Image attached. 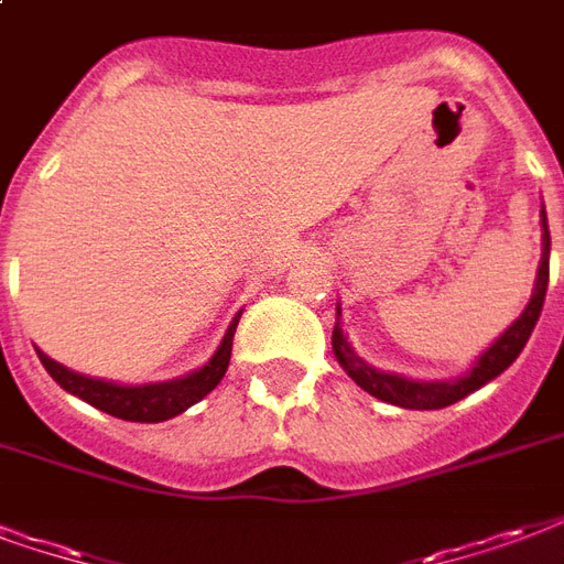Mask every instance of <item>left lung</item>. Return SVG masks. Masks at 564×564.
<instances>
[{
    "mask_svg": "<svg viewBox=\"0 0 564 564\" xmlns=\"http://www.w3.org/2000/svg\"><path fill=\"white\" fill-rule=\"evenodd\" d=\"M541 223H544V252H541L539 264V279H535V294L529 300V306L523 308V315L511 324V327L502 333V336L494 341V345L478 357V362L469 368L467 375L458 380H446V383H425V380H408L398 378V375H387V371H378L368 362L350 350L347 345V336L341 333V327L333 329V350H336L338 366L345 368L350 380L362 387L368 395L380 398L387 404H395V408L408 410H440L455 404L460 398H467L469 392H476L478 387H485L488 380H494L497 375H502L514 359L520 357V350L527 347L532 329L539 324L541 306H544V294H547V279H550V231H547V217L541 210Z\"/></svg>",
    "mask_w": 564,
    "mask_h": 564,
    "instance_id": "obj_1",
    "label": "left lung"
}]
</instances>
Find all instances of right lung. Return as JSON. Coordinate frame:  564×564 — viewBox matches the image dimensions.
<instances>
[{
    "label": "right lung",
    "mask_w": 564,
    "mask_h": 564,
    "mask_svg": "<svg viewBox=\"0 0 564 564\" xmlns=\"http://www.w3.org/2000/svg\"><path fill=\"white\" fill-rule=\"evenodd\" d=\"M237 321H240V315L231 321L223 345L217 347V354L210 357L207 366H202L198 371L181 380H166V383L118 387V383H106V380L76 375V371L58 366L56 359H50L41 350H37V357H41L44 368L50 371V378L56 380L58 387L67 389L70 395L88 401L91 408L104 410V413L116 419H127V422H166V419L184 413L186 408H193L210 389H217V383L226 375L228 359H231V341H235Z\"/></svg>",
    "instance_id": "right-lung-1"
}]
</instances>
